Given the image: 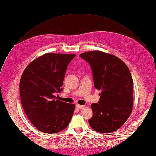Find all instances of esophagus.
Wrapping results in <instances>:
<instances>
[{
  "mask_svg": "<svg viewBox=\"0 0 156 156\" xmlns=\"http://www.w3.org/2000/svg\"><path fill=\"white\" fill-rule=\"evenodd\" d=\"M76 107L78 109H81V108H83L85 107L84 105H79V104H76Z\"/></svg>",
  "mask_w": 156,
  "mask_h": 156,
  "instance_id": "obj_1",
  "label": "esophagus"
}]
</instances>
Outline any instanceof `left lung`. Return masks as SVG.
Masks as SVG:
<instances>
[{"mask_svg": "<svg viewBox=\"0 0 156 156\" xmlns=\"http://www.w3.org/2000/svg\"><path fill=\"white\" fill-rule=\"evenodd\" d=\"M80 56L90 65L94 87L101 90L98 103L91 105V127L101 133L120 128L129 117L133 106V80L127 66L115 56L100 51Z\"/></svg>", "mask_w": 156, "mask_h": 156, "instance_id": "1", "label": "left lung"}]
</instances>
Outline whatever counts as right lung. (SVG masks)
<instances>
[{
  "mask_svg": "<svg viewBox=\"0 0 156 156\" xmlns=\"http://www.w3.org/2000/svg\"><path fill=\"white\" fill-rule=\"evenodd\" d=\"M76 55L47 53L26 67L20 80L21 103L33 125L46 133L68 127L75 106L56 100L60 93L68 65Z\"/></svg>",
  "mask_w": 156,
  "mask_h": 156,
  "instance_id": "obj_1",
  "label": "right lung"
}]
</instances>
